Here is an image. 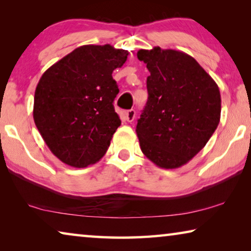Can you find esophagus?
<instances>
[{"mask_svg":"<svg viewBox=\"0 0 251 251\" xmlns=\"http://www.w3.org/2000/svg\"><path fill=\"white\" fill-rule=\"evenodd\" d=\"M125 117H126V121L128 123H131L136 117V110L135 109H129L127 110V112L125 113Z\"/></svg>","mask_w":251,"mask_h":251,"instance_id":"1","label":"esophagus"}]
</instances>
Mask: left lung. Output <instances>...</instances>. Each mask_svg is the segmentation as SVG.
Returning a JSON list of instances; mask_svg holds the SVG:
<instances>
[{
    "mask_svg": "<svg viewBox=\"0 0 251 251\" xmlns=\"http://www.w3.org/2000/svg\"><path fill=\"white\" fill-rule=\"evenodd\" d=\"M148 100L136 126L143 154L156 166L178 168L201 151L222 112L218 85L190 55L176 50H139Z\"/></svg>",
    "mask_w": 251,
    "mask_h": 251,
    "instance_id": "obj_1",
    "label": "left lung"
}]
</instances>
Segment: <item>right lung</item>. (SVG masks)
I'll use <instances>...</instances> for the list:
<instances>
[{
    "label": "right lung",
    "mask_w": 251,
    "mask_h": 251,
    "mask_svg": "<svg viewBox=\"0 0 251 251\" xmlns=\"http://www.w3.org/2000/svg\"><path fill=\"white\" fill-rule=\"evenodd\" d=\"M128 52L112 45H83L45 71L34 95L33 118L50 151L72 167L95 164L118 126V86L112 73Z\"/></svg>",
    "instance_id": "1"
}]
</instances>
